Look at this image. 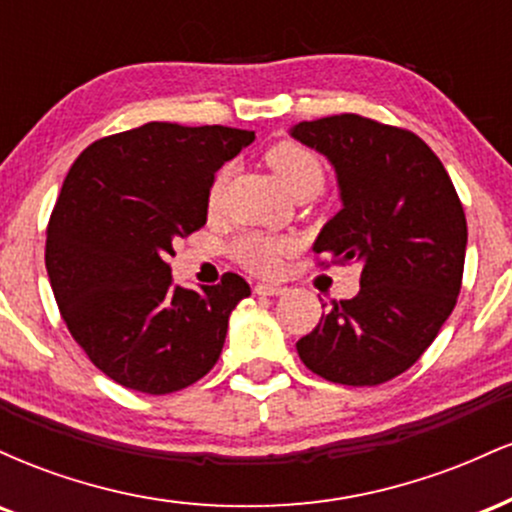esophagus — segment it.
Listing matches in <instances>:
<instances>
[{"instance_id":"esophagus-1","label":"esophagus","mask_w":512,"mask_h":512,"mask_svg":"<svg viewBox=\"0 0 512 512\" xmlns=\"http://www.w3.org/2000/svg\"><path fill=\"white\" fill-rule=\"evenodd\" d=\"M255 293L257 296H281V293H286V289L279 284H257Z\"/></svg>"}]
</instances>
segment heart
Wrapping results in <instances>:
<instances>
[{"label":"heart","instance_id":"b5f03b06","mask_svg":"<svg viewBox=\"0 0 512 512\" xmlns=\"http://www.w3.org/2000/svg\"><path fill=\"white\" fill-rule=\"evenodd\" d=\"M264 161L272 168L276 180L291 192V195H298V192H320L322 185H325V168H322L320 156L315 154L308 146L298 142H279L274 144L272 149L264 154ZM228 173L221 170L216 175L214 182L209 187V207L216 209L221 202L223 187H226ZM296 248V240L289 236H272V233H260V231H248L243 233L233 245V257L248 267L250 272L260 276H272L279 272L281 260L284 255Z\"/></svg>","mask_w":512,"mask_h":512}]
</instances>
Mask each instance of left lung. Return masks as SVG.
Segmentation results:
<instances>
[{
    "label": "left lung",
    "instance_id": "obj_1",
    "mask_svg": "<svg viewBox=\"0 0 512 512\" xmlns=\"http://www.w3.org/2000/svg\"><path fill=\"white\" fill-rule=\"evenodd\" d=\"M291 137L330 158L342 209L317 236L320 264L361 262V291L332 301L296 349L339 385H380L414 366L462 289L467 219L455 185L414 132L344 113Z\"/></svg>",
    "mask_w": 512,
    "mask_h": 512
}]
</instances>
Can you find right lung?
I'll list each match as a JSON object with an SVG mask.
<instances>
[{"instance_id": "obj_1", "label": "right lung", "mask_w": 512, "mask_h": 512, "mask_svg": "<svg viewBox=\"0 0 512 512\" xmlns=\"http://www.w3.org/2000/svg\"><path fill=\"white\" fill-rule=\"evenodd\" d=\"M255 142L236 127L146 122L81 151L48 223L45 267L74 342L110 380L146 395L197 383L219 361L250 284L226 272L173 286V240L207 223L216 170Z\"/></svg>"}]
</instances>
